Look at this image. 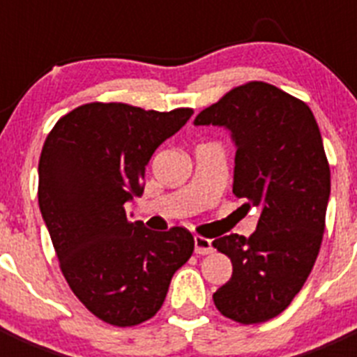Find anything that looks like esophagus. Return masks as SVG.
Wrapping results in <instances>:
<instances>
[{
  "label": "esophagus",
  "mask_w": 357,
  "mask_h": 357,
  "mask_svg": "<svg viewBox=\"0 0 357 357\" xmlns=\"http://www.w3.org/2000/svg\"><path fill=\"white\" fill-rule=\"evenodd\" d=\"M195 252L200 255L211 254L213 252V241L204 236H195Z\"/></svg>",
  "instance_id": "34e87169"
}]
</instances>
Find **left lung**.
<instances>
[{
  "instance_id": "left-lung-1",
  "label": "left lung",
  "mask_w": 357,
  "mask_h": 357,
  "mask_svg": "<svg viewBox=\"0 0 357 357\" xmlns=\"http://www.w3.org/2000/svg\"><path fill=\"white\" fill-rule=\"evenodd\" d=\"M195 125L230 132L236 144L232 193L261 211L250 238L222 236L232 277L213 295L223 317L250 326L291 304L320 252L331 169L320 128L304 102L264 82L234 87Z\"/></svg>"
}]
</instances>
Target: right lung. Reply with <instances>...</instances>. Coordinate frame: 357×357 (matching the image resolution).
I'll use <instances>...</instances> for the list:
<instances>
[{
    "label": "right lung",
    "instance_id": "add662e5",
    "mask_svg": "<svg viewBox=\"0 0 357 357\" xmlns=\"http://www.w3.org/2000/svg\"><path fill=\"white\" fill-rule=\"evenodd\" d=\"M191 114L85 103L56 121L40 151L39 207L61 270L78 301L110 326L150 320L195 250L184 227L151 232L125 213L143 195L153 151Z\"/></svg>",
    "mask_w": 357,
    "mask_h": 357
}]
</instances>
